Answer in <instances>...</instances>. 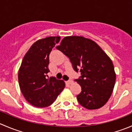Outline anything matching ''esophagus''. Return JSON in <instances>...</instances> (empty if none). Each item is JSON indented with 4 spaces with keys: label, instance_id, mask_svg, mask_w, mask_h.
<instances>
[{
    "label": "esophagus",
    "instance_id": "obj_1",
    "mask_svg": "<svg viewBox=\"0 0 132 132\" xmlns=\"http://www.w3.org/2000/svg\"><path fill=\"white\" fill-rule=\"evenodd\" d=\"M67 83L68 84H71L73 83V80H68V81Z\"/></svg>",
    "mask_w": 132,
    "mask_h": 132
}]
</instances>
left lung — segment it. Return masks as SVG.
I'll list each match as a JSON object with an SVG mask.
<instances>
[{"mask_svg": "<svg viewBox=\"0 0 132 132\" xmlns=\"http://www.w3.org/2000/svg\"><path fill=\"white\" fill-rule=\"evenodd\" d=\"M56 48L70 58L76 71L80 68V78L75 80L82 88L77 96L80 104L89 110L105 105L116 78L114 64L107 54L95 41L77 36L64 37Z\"/></svg>", "mask_w": 132, "mask_h": 132, "instance_id": "left-lung-1", "label": "left lung"}]
</instances>
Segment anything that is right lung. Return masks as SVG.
Segmentation results:
<instances>
[{"label": "right lung", "instance_id": "add662e5", "mask_svg": "<svg viewBox=\"0 0 132 132\" xmlns=\"http://www.w3.org/2000/svg\"><path fill=\"white\" fill-rule=\"evenodd\" d=\"M59 36H50L36 41L23 57L18 71L21 92L27 101L36 107H46L55 102L65 87V82L55 77L46 78L49 55Z\"/></svg>", "mask_w": 132, "mask_h": 132}]
</instances>
